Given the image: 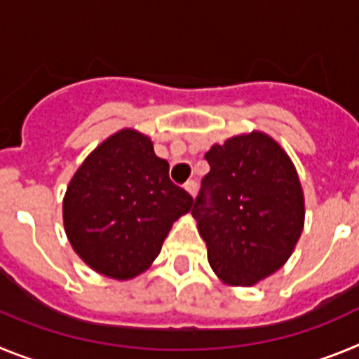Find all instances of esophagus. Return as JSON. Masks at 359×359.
<instances>
[{
  "label": "esophagus",
  "instance_id": "34e87169",
  "mask_svg": "<svg viewBox=\"0 0 359 359\" xmlns=\"http://www.w3.org/2000/svg\"><path fill=\"white\" fill-rule=\"evenodd\" d=\"M185 190L189 192L190 196H192V198H194L196 192H198V183H196L194 180H190V182L185 183Z\"/></svg>",
  "mask_w": 359,
  "mask_h": 359
}]
</instances>
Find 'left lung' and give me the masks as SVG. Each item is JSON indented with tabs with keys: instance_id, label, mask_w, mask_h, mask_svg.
<instances>
[{
	"instance_id": "left-lung-1",
	"label": "left lung",
	"mask_w": 359,
	"mask_h": 359,
	"mask_svg": "<svg viewBox=\"0 0 359 359\" xmlns=\"http://www.w3.org/2000/svg\"><path fill=\"white\" fill-rule=\"evenodd\" d=\"M192 215L208 264L228 286L250 287L286 264L304 230V192L287 152L252 131L214 144L205 154Z\"/></svg>"
}]
</instances>
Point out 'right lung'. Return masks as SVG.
Returning a JSON list of instances; mask_svg holds the SVG:
<instances>
[{
    "label": "right lung",
    "instance_id": "obj_1",
    "mask_svg": "<svg viewBox=\"0 0 359 359\" xmlns=\"http://www.w3.org/2000/svg\"><path fill=\"white\" fill-rule=\"evenodd\" d=\"M194 199L169 180L147 135L120 129L88 154L62 199L72 248L97 273L129 280L154 262Z\"/></svg>",
    "mask_w": 359,
    "mask_h": 359
}]
</instances>
